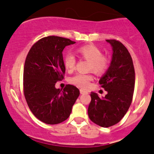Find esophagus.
<instances>
[{
	"label": "esophagus",
	"mask_w": 154,
	"mask_h": 154,
	"mask_svg": "<svg viewBox=\"0 0 154 154\" xmlns=\"http://www.w3.org/2000/svg\"><path fill=\"white\" fill-rule=\"evenodd\" d=\"M80 94H88V92H87L86 91H85L83 89H80Z\"/></svg>",
	"instance_id": "1"
}]
</instances>
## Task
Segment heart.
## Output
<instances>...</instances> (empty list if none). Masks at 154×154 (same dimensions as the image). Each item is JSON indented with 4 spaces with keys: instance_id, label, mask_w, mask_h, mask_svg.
Returning <instances> with one entry per match:
<instances>
[{
    "instance_id": "b5f03b06",
    "label": "heart",
    "mask_w": 154,
    "mask_h": 154,
    "mask_svg": "<svg viewBox=\"0 0 154 154\" xmlns=\"http://www.w3.org/2000/svg\"><path fill=\"white\" fill-rule=\"evenodd\" d=\"M77 54L81 57L89 61L88 71H92L95 74L101 75L103 74L109 68V58L105 54H103L102 51L94 45H85L78 48ZM65 69L71 72L75 68L76 59L72 54H67L64 57ZM93 80L91 74H82L77 73L69 79L70 83L78 86L80 88H86L89 86L90 82Z\"/></svg>"
}]
</instances>
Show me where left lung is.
<instances>
[{"label":"left lung","mask_w":154,"mask_h":154,"mask_svg":"<svg viewBox=\"0 0 154 154\" xmlns=\"http://www.w3.org/2000/svg\"><path fill=\"white\" fill-rule=\"evenodd\" d=\"M113 48L112 60L99 81L108 92L100 98L91 92L88 114L91 120L103 128L111 127L123 118L131 104L135 85V71L131 56L125 46L116 40H106Z\"/></svg>","instance_id":"left-lung-1"}]
</instances>
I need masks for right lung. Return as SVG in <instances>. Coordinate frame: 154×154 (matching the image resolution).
<instances>
[{"label": "right lung", "instance_id": "1", "mask_svg": "<svg viewBox=\"0 0 154 154\" xmlns=\"http://www.w3.org/2000/svg\"><path fill=\"white\" fill-rule=\"evenodd\" d=\"M75 42L69 38L48 36L30 48L23 69V94L29 108L41 122L59 124L70 116L72 106L80 95L76 86L66 85L57 89V82L66 72L63 51Z\"/></svg>", "mask_w": 154, "mask_h": 154}]
</instances>
